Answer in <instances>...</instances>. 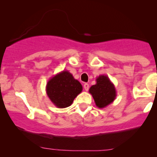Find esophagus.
Returning <instances> with one entry per match:
<instances>
[{"instance_id":"obj_1","label":"esophagus","mask_w":157,"mask_h":157,"mask_svg":"<svg viewBox=\"0 0 157 157\" xmlns=\"http://www.w3.org/2000/svg\"><path fill=\"white\" fill-rule=\"evenodd\" d=\"M83 88H84V89L86 90V91H87L88 90H89V85L88 84V83H85L83 85Z\"/></svg>"}]
</instances>
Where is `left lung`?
Returning <instances> with one entry per match:
<instances>
[{"instance_id": "obj_1", "label": "left lung", "mask_w": 157, "mask_h": 157, "mask_svg": "<svg viewBox=\"0 0 157 157\" xmlns=\"http://www.w3.org/2000/svg\"><path fill=\"white\" fill-rule=\"evenodd\" d=\"M96 84L89 89L97 107L103 109L110 105L116 99L117 91L114 85L106 75L97 77Z\"/></svg>"}]
</instances>
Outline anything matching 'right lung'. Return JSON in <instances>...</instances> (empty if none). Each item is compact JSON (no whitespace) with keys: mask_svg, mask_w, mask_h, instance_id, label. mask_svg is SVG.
Here are the masks:
<instances>
[{"mask_svg":"<svg viewBox=\"0 0 157 157\" xmlns=\"http://www.w3.org/2000/svg\"><path fill=\"white\" fill-rule=\"evenodd\" d=\"M46 94L52 103L60 109L68 107L82 91V86L68 71H63L48 80Z\"/></svg>","mask_w":157,"mask_h":157,"instance_id":"add662e5","label":"right lung"}]
</instances>
